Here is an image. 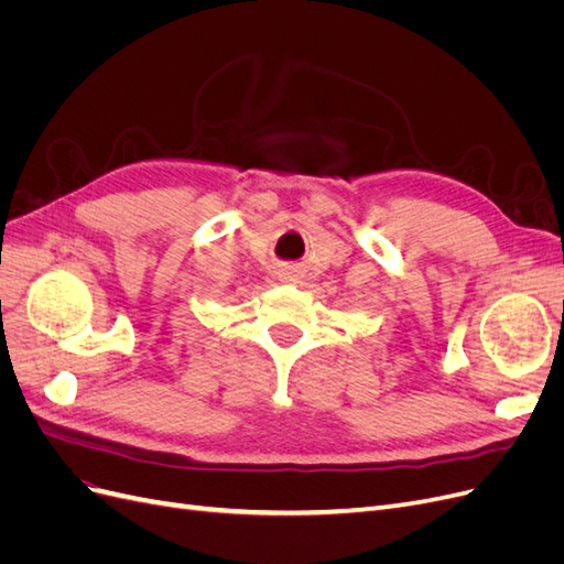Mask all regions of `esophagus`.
I'll return each instance as SVG.
<instances>
[{"label": "esophagus", "instance_id": "1", "mask_svg": "<svg viewBox=\"0 0 564 564\" xmlns=\"http://www.w3.org/2000/svg\"><path fill=\"white\" fill-rule=\"evenodd\" d=\"M299 275H296V272L294 270H286V272H282V280L284 282H294Z\"/></svg>", "mask_w": 564, "mask_h": 564}]
</instances>
